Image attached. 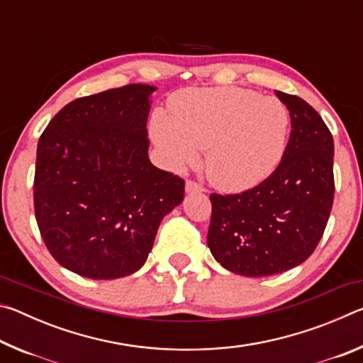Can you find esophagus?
Segmentation results:
<instances>
[{"instance_id":"1","label":"esophagus","mask_w":363,"mask_h":363,"mask_svg":"<svg viewBox=\"0 0 363 363\" xmlns=\"http://www.w3.org/2000/svg\"><path fill=\"white\" fill-rule=\"evenodd\" d=\"M186 190H187V192H205V187L200 186L199 182L189 179L186 182Z\"/></svg>"}]
</instances>
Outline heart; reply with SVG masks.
<instances>
[{"instance_id": "1", "label": "heart", "mask_w": 363, "mask_h": 363, "mask_svg": "<svg viewBox=\"0 0 363 363\" xmlns=\"http://www.w3.org/2000/svg\"><path fill=\"white\" fill-rule=\"evenodd\" d=\"M290 115L274 97L242 88L187 89L169 101V118L155 115L152 136L176 169L199 162L220 190L238 192L272 173L285 152Z\"/></svg>"}]
</instances>
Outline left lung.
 I'll use <instances>...</instances> for the list:
<instances>
[{
    "mask_svg": "<svg viewBox=\"0 0 363 363\" xmlns=\"http://www.w3.org/2000/svg\"><path fill=\"white\" fill-rule=\"evenodd\" d=\"M285 104L291 133L279 167L240 194H211L208 247L233 274L264 277L299 266L317 248L335 196L333 136L298 96Z\"/></svg>",
    "mask_w": 363,
    "mask_h": 363,
    "instance_id": "left-lung-1",
    "label": "left lung"
}]
</instances>
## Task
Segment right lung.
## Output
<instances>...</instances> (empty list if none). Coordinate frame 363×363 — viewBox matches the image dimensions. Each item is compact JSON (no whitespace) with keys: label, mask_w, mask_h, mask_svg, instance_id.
I'll use <instances>...</instances> for the list:
<instances>
[{"label":"right lung","mask_w":363,"mask_h":363,"mask_svg":"<svg viewBox=\"0 0 363 363\" xmlns=\"http://www.w3.org/2000/svg\"><path fill=\"white\" fill-rule=\"evenodd\" d=\"M147 84L78 97L36 150L33 205L49 253L82 277L120 279L144 266L158 225L184 199L177 174L147 155Z\"/></svg>","instance_id":"right-lung-1"}]
</instances>
